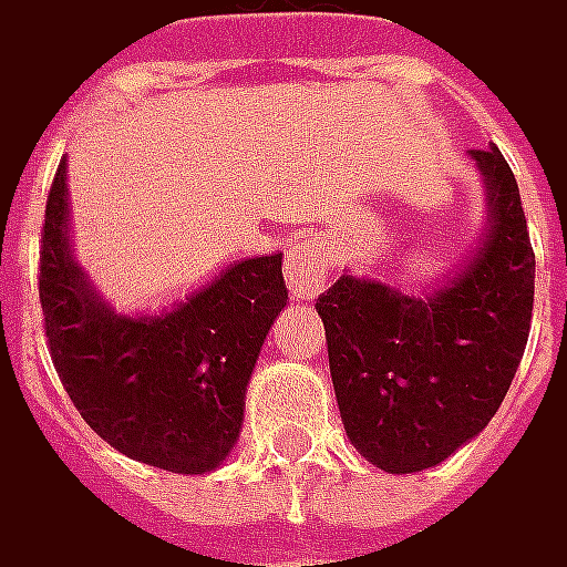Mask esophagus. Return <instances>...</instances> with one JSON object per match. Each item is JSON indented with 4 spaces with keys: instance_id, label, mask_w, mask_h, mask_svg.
Masks as SVG:
<instances>
[{
    "instance_id": "34e87169",
    "label": "esophagus",
    "mask_w": 567,
    "mask_h": 567,
    "mask_svg": "<svg viewBox=\"0 0 567 567\" xmlns=\"http://www.w3.org/2000/svg\"><path fill=\"white\" fill-rule=\"evenodd\" d=\"M284 271L290 290L302 299H311L328 284V256L315 239H292L284 256Z\"/></svg>"
}]
</instances>
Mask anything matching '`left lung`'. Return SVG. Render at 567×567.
I'll use <instances>...</instances> for the list:
<instances>
[{
    "mask_svg": "<svg viewBox=\"0 0 567 567\" xmlns=\"http://www.w3.org/2000/svg\"><path fill=\"white\" fill-rule=\"evenodd\" d=\"M487 181L481 252L427 299L343 275L315 309L346 436L390 474L440 465L503 405L530 333L534 249L515 174L496 146L471 150Z\"/></svg>",
    "mask_w": 567,
    "mask_h": 567,
    "instance_id": "1",
    "label": "left lung"
}]
</instances>
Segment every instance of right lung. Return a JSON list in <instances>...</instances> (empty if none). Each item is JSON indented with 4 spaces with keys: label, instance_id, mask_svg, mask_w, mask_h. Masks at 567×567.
I'll return each instance as SVG.
<instances>
[{
    "label": "right lung",
    "instance_id": "add662e5",
    "mask_svg": "<svg viewBox=\"0 0 567 567\" xmlns=\"http://www.w3.org/2000/svg\"><path fill=\"white\" fill-rule=\"evenodd\" d=\"M40 306L49 355L80 417L127 458L205 474L237 443L246 383L287 306V284L280 256H258L165 315H115L68 249L62 158L45 199Z\"/></svg>",
    "mask_w": 567,
    "mask_h": 567
}]
</instances>
